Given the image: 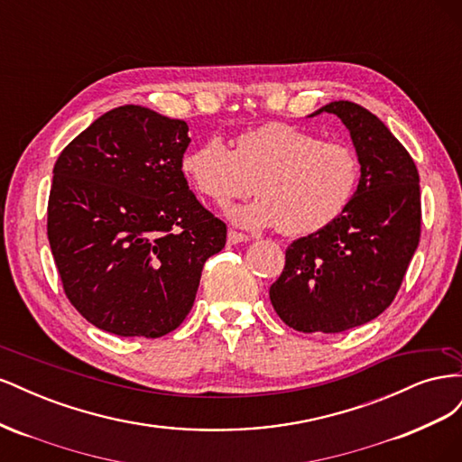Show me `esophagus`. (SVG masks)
<instances>
[{"label": "esophagus", "mask_w": 462, "mask_h": 462, "mask_svg": "<svg viewBox=\"0 0 462 462\" xmlns=\"http://www.w3.org/2000/svg\"><path fill=\"white\" fill-rule=\"evenodd\" d=\"M248 241H250V236L245 235V233L233 231V229L227 233V243L229 245H239V243H248Z\"/></svg>", "instance_id": "1"}]
</instances>
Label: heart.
I'll return each mask as SVG.
<instances>
[{
  "mask_svg": "<svg viewBox=\"0 0 462 462\" xmlns=\"http://www.w3.org/2000/svg\"><path fill=\"white\" fill-rule=\"evenodd\" d=\"M180 170L189 183L217 204L260 197L227 208V217L246 229L277 227L287 236L328 227L353 200L360 163L353 148L326 143L287 123H265L241 133L231 150L209 136L185 152Z\"/></svg>",
  "mask_w": 462,
  "mask_h": 462,
  "instance_id": "1",
  "label": "heart"
}]
</instances>
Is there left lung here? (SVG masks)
Returning <instances> with one entry per match:
<instances>
[{
	"mask_svg": "<svg viewBox=\"0 0 462 462\" xmlns=\"http://www.w3.org/2000/svg\"><path fill=\"white\" fill-rule=\"evenodd\" d=\"M351 134L360 180L345 212L328 227L292 241L270 287L273 310L302 333H341L393 302L420 241V179L411 153L368 109L331 102Z\"/></svg>",
	"mask_w": 462,
	"mask_h": 462,
	"instance_id": "8db88e82",
	"label": "left lung"
}]
</instances>
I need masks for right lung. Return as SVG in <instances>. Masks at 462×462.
<instances>
[{"mask_svg": "<svg viewBox=\"0 0 462 462\" xmlns=\"http://www.w3.org/2000/svg\"><path fill=\"white\" fill-rule=\"evenodd\" d=\"M189 125L143 106L97 117L60 153L48 239L67 299L92 326L162 337L183 324L227 227L180 170Z\"/></svg>", "mask_w": 462, "mask_h": 462, "instance_id": "right-lung-1", "label": "right lung"}]
</instances>
